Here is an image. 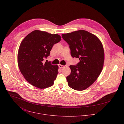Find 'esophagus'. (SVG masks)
Segmentation results:
<instances>
[{
	"label": "esophagus",
	"instance_id": "obj_1",
	"mask_svg": "<svg viewBox=\"0 0 124 124\" xmlns=\"http://www.w3.org/2000/svg\"><path fill=\"white\" fill-rule=\"evenodd\" d=\"M58 67H59V68H63V67H64V66H63V65H60V64H59V65H58Z\"/></svg>",
	"mask_w": 124,
	"mask_h": 124
}]
</instances>
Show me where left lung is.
<instances>
[{"label": "left lung", "mask_w": 124, "mask_h": 124, "mask_svg": "<svg viewBox=\"0 0 124 124\" xmlns=\"http://www.w3.org/2000/svg\"><path fill=\"white\" fill-rule=\"evenodd\" d=\"M69 45L72 57L79 58L76 65H70L71 72L66 78L69 87L82 91L92 85L100 75L104 54L102 45L95 35L80 30L62 34Z\"/></svg>", "instance_id": "1"}]
</instances>
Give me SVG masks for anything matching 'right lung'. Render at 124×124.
Masks as SVG:
<instances>
[{
    "label": "right lung",
    "mask_w": 124,
    "mask_h": 124,
    "mask_svg": "<svg viewBox=\"0 0 124 124\" xmlns=\"http://www.w3.org/2000/svg\"><path fill=\"white\" fill-rule=\"evenodd\" d=\"M60 41L58 34L36 30L22 42L17 54L18 66L25 79L33 86L43 89L54 84L58 66L44 60L50 55L54 45Z\"/></svg>",
    "instance_id": "1"
}]
</instances>
